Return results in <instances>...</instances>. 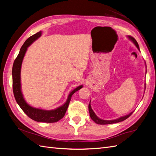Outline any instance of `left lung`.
I'll use <instances>...</instances> for the list:
<instances>
[{
	"label": "left lung",
	"instance_id": "left-lung-1",
	"mask_svg": "<svg viewBox=\"0 0 156 156\" xmlns=\"http://www.w3.org/2000/svg\"><path fill=\"white\" fill-rule=\"evenodd\" d=\"M127 37H128V38H129L131 41H133V43L135 45V46L136 47V48H137V49L140 51L139 44H138L137 42H136V41L135 40V39L134 38V37H133L132 36H128ZM88 110H89V113H90V116L92 120L93 121L95 122L96 124H101V125L115 124V123H118V122H122V121H124V120H125L126 119H127V118L129 117V116L131 115L132 113H133V112H130L129 114H128V115H127L124 116L120 117V118H119V119H115V120H102V119H100V118H98V117L96 115L95 113H94V112L93 110L92 109V107H91V105H90V101L89 105H88Z\"/></svg>",
	"mask_w": 156,
	"mask_h": 156
}]
</instances>
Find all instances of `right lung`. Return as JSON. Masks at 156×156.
Returning a JSON list of instances; mask_svg holds the SVG:
<instances>
[{"label":"right lung","instance_id":"right-lung-1","mask_svg":"<svg viewBox=\"0 0 156 156\" xmlns=\"http://www.w3.org/2000/svg\"><path fill=\"white\" fill-rule=\"evenodd\" d=\"M41 35V32H37L36 34L29 37L21 47L20 53L17 58L14 60L12 68V81H13V92L16 100L18 105L25 114L33 120L38 122H46V123H53L60 120L64 116L67 111L69 103L73 94L78 91L83 87L80 85L73 90L71 92L68 97L64 105L53 110H44L41 108L32 107L29 105L25 100L21 92V69L23 58L27 48L36 40Z\"/></svg>","mask_w":156,"mask_h":156}]
</instances>
